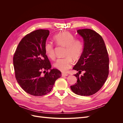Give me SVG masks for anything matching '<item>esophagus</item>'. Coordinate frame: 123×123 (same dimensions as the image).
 I'll return each mask as SVG.
<instances>
[{
    "label": "esophagus",
    "instance_id": "1",
    "mask_svg": "<svg viewBox=\"0 0 123 123\" xmlns=\"http://www.w3.org/2000/svg\"><path fill=\"white\" fill-rule=\"evenodd\" d=\"M68 75L67 74H66V73H62V77H64V76H68Z\"/></svg>",
    "mask_w": 123,
    "mask_h": 123
}]
</instances>
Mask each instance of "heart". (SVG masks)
Masks as SVG:
<instances>
[{"label": "heart", "mask_w": 123, "mask_h": 123, "mask_svg": "<svg viewBox=\"0 0 123 123\" xmlns=\"http://www.w3.org/2000/svg\"><path fill=\"white\" fill-rule=\"evenodd\" d=\"M53 39L59 45L66 47V57L57 59L54 64V67L62 72H67L72 65V58L77 60L81 56L83 51V43L80 39H74V35L68 31L58 33L53 37ZM44 48L48 56L51 59H54L55 54L52 43L46 42Z\"/></svg>", "instance_id": "1"}]
</instances>
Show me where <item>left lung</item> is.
<instances>
[{
	"mask_svg": "<svg viewBox=\"0 0 123 123\" xmlns=\"http://www.w3.org/2000/svg\"><path fill=\"white\" fill-rule=\"evenodd\" d=\"M77 32L83 38L84 49L73 68L79 71L74 75L77 82L70 88L76 94L89 96L97 92L107 80L109 74L108 54L105 42L98 33L89 29L78 30ZM81 72L84 73L80 76Z\"/></svg>",
	"mask_w": 123,
	"mask_h": 123,
	"instance_id": "1",
	"label": "left lung"
}]
</instances>
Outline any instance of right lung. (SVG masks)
Instances as JSON below:
<instances>
[{
  "label": "right lung",
  "instance_id": "1",
  "mask_svg": "<svg viewBox=\"0 0 123 123\" xmlns=\"http://www.w3.org/2000/svg\"><path fill=\"white\" fill-rule=\"evenodd\" d=\"M49 35L48 30L39 29L26 35L17 47L13 57L15 77L20 86L28 93L42 96L49 93L61 72L51 69L44 51ZM48 69L50 72H46ZM44 71V75L42 72Z\"/></svg>",
  "mask_w": 123,
  "mask_h": 123
}]
</instances>
